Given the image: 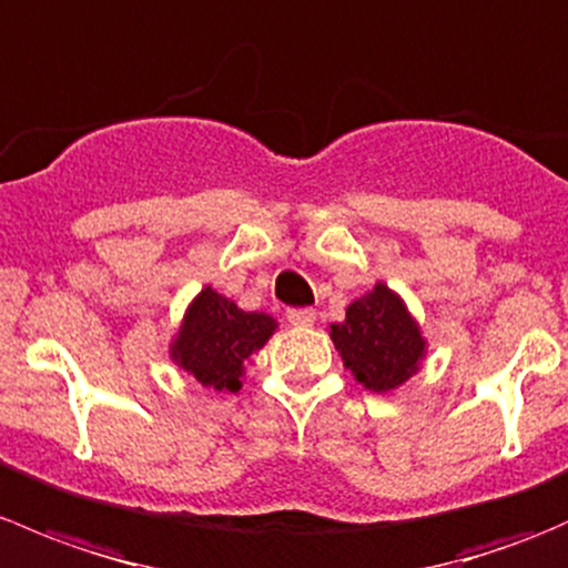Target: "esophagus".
Masks as SVG:
<instances>
[{"label":"esophagus","mask_w":568,"mask_h":568,"mask_svg":"<svg viewBox=\"0 0 568 568\" xmlns=\"http://www.w3.org/2000/svg\"><path fill=\"white\" fill-rule=\"evenodd\" d=\"M285 318L294 326H311L313 321H316V311H311V307H291V311L285 313Z\"/></svg>","instance_id":"34e87169"}]
</instances>
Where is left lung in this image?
<instances>
[{
  "mask_svg": "<svg viewBox=\"0 0 568 568\" xmlns=\"http://www.w3.org/2000/svg\"><path fill=\"white\" fill-rule=\"evenodd\" d=\"M335 348L354 379L374 393L404 385L426 354L420 326L385 283L346 307V321L329 326Z\"/></svg>",
  "mask_w": 568,
  "mask_h": 568,
  "instance_id": "8db88e82",
  "label": "left lung"
}]
</instances>
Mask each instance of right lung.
<instances>
[{
  "label": "right lung",
  "mask_w": 568,
  "mask_h": 568,
  "mask_svg": "<svg viewBox=\"0 0 568 568\" xmlns=\"http://www.w3.org/2000/svg\"><path fill=\"white\" fill-rule=\"evenodd\" d=\"M274 329L277 321L266 313H244L236 302L205 288L189 305L170 354L203 387L236 393L242 387L244 363Z\"/></svg>",
  "instance_id": "add662e5"
}]
</instances>
